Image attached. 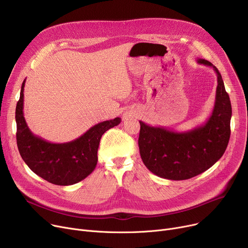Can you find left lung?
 <instances>
[{"instance_id": "1", "label": "left lung", "mask_w": 248, "mask_h": 248, "mask_svg": "<svg viewBox=\"0 0 248 248\" xmlns=\"http://www.w3.org/2000/svg\"><path fill=\"white\" fill-rule=\"evenodd\" d=\"M198 64L211 67L217 75L213 110L205 124L187 132L152 126L140 121L139 148L149 170L168 180H187L211 168L222 157L230 138L231 103L218 69L205 59Z\"/></svg>"}]
</instances>
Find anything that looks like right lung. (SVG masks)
<instances>
[{"label": "right lung", "mask_w": 248, "mask_h": 248, "mask_svg": "<svg viewBox=\"0 0 248 248\" xmlns=\"http://www.w3.org/2000/svg\"><path fill=\"white\" fill-rule=\"evenodd\" d=\"M16 107L17 145L23 161L31 170L59 186L80 182L93 172L97 164V150L101 136L108 129L120 124L121 117L99 123L79 138L63 144L50 142L34 135L24 117V86Z\"/></svg>", "instance_id": "right-lung-1"}]
</instances>
